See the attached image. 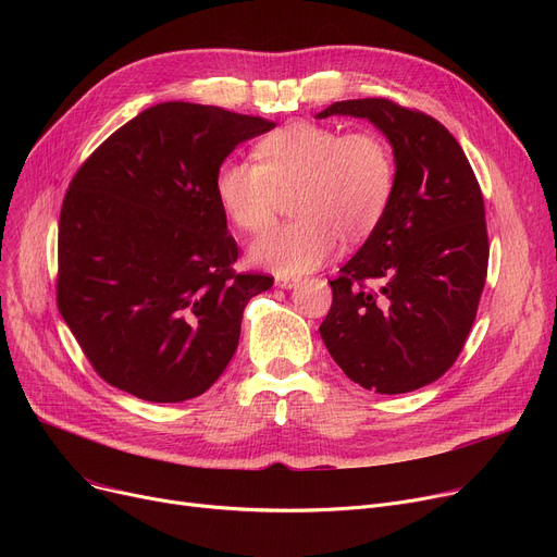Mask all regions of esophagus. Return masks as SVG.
Listing matches in <instances>:
<instances>
[{
  "label": "esophagus",
  "instance_id": "1",
  "mask_svg": "<svg viewBox=\"0 0 557 557\" xmlns=\"http://www.w3.org/2000/svg\"><path fill=\"white\" fill-rule=\"evenodd\" d=\"M275 284L280 288H296L300 284V277H294V275H277L275 277Z\"/></svg>",
  "mask_w": 557,
  "mask_h": 557
}]
</instances>
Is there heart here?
<instances>
[{
    "instance_id": "obj_1",
    "label": "heart",
    "mask_w": 557,
    "mask_h": 557,
    "mask_svg": "<svg viewBox=\"0 0 557 557\" xmlns=\"http://www.w3.org/2000/svg\"><path fill=\"white\" fill-rule=\"evenodd\" d=\"M259 160L227 158L214 194L227 219L257 232L275 216L282 196L296 191L298 219L261 232L250 259L282 275L307 273L347 239H363L386 214L397 166L388 141L374 131L294 122L257 144Z\"/></svg>"
}]
</instances>
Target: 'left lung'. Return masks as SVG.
<instances>
[{
	"mask_svg": "<svg viewBox=\"0 0 557 557\" xmlns=\"http://www.w3.org/2000/svg\"><path fill=\"white\" fill-rule=\"evenodd\" d=\"M332 114L382 131L397 178L386 214L330 282L320 336L355 384L411 393L454 366L474 325L490 255L483 194L460 144L433 116L388 99L336 101L315 116Z\"/></svg>",
	"mask_w": 557,
	"mask_h": 557,
	"instance_id": "obj_1",
	"label": "left lung"
}]
</instances>
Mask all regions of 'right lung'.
Instances as JSON below:
<instances>
[{
	"label": "right lung",
	"mask_w": 557,
	"mask_h": 557,
	"mask_svg": "<svg viewBox=\"0 0 557 557\" xmlns=\"http://www.w3.org/2000/svg\"><path fill=\"white\" fill-rule=\"evenodd\" d=\"M261 116L166 101L114 131L70 183L58 227V309L103 382L139 399L202 395L239 345L271 275L234 273L237 242L214 194Z\"/></svg>",
	"instance_id": "1"
}]
</instances>
